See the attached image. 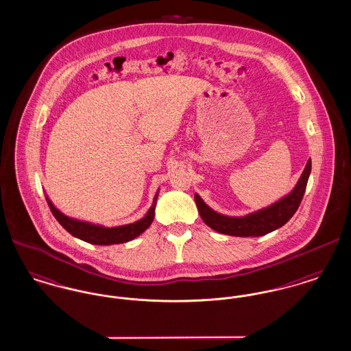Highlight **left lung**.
I'll list each match as a JSON object with an SVG mask.
<instances>
[{
    "mask_svg": "<svg viewBox=\"0 0 351 351\" xmlns=\"http://www.w3.org/2000/svg\"><path fill=\"white\" fill-rule=\"evenodd\" d=\"M312 169V160L309 159L301 173L296 186L275 204L263 208L258 212L243 217H229L219 215L209 208L197 193L195 201L202 221L218 233L228 234L234 237H261L271 233L285 225L299 209L302 196L305 193L306 183Z\"/></svg>",
    "mask_w": 351,
    "mask_h": 351,
    "instance_id": "left-lung-1",
    "label": "left lung"
}]
</instances>
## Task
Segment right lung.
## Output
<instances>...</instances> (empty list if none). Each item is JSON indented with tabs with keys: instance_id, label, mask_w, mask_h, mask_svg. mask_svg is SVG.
<instances>
[{
	"instance_id": "obj_1",
	"label": "right lung",
	"mask_w": 351,
	"mask_h": 351,
	"mask_svg": "<svg viewBox=\"0 0 351 351\" xmlns=\"http://www.w3.org/2000/svg\"><path fill=\"white\" fill-rule=\"evenodd\" d=\"M158 195H159V192H156L152 206L149 209V212L146 213L145 217L141 218L139 221H136L134 223H128V225L116 226V228H105V226L95 225L90 222L79 221L76 218L68 217L52 205L49 197H46V200L50 206L53 217L56 218V221L67 230L68 233L72 234L73 237L85 241L88 243L106 246V245L129 242L143 233L146 229H149L151 222L154 221V216H155V205H156Z\"/></svg>"
}]
</instances>
